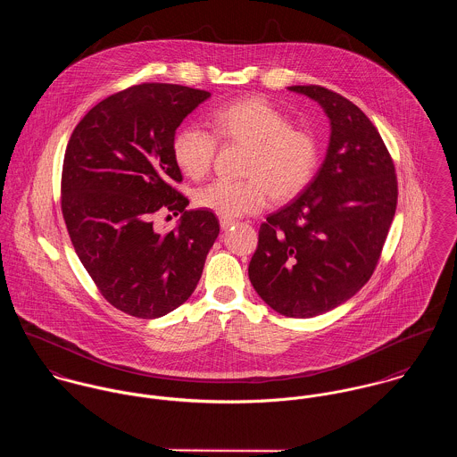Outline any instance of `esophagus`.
Masks as SVG:
<instances>
[{"label":"esophagus","mask_w":457,"mask_h":457,"mask_svg":"<svg viewBox=\"0 0 457 457\" xmlns=\"http://www.w3.org/2000/svg\"><path fill=\"white\" fill-rule=\"evenodd\" d=\"M232 225H236V221L230 220V218H221V220H220V227H221L223 230H228Z\"/></svg>","instance_id":"obj_1"}]
</instances>
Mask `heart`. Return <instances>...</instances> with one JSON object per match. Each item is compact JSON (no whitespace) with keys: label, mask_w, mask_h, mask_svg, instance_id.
<instances>
[{"label":"heart","mask_w":457,"mask_h":457,"mask_svg":"<svg viewBox=\"0 0 457 457\" xmlns=\"http://www.w3.org/2000/svg\"><path fill=\"white\" fill-rule=\"evenodd\" d=\"M209 125L216 137L250 145L245 174L250 179H214L198 188L195 204L223 218L263 209L269 190L276 198L297 195L319 167V142L312 131L294 129L288 116L263 98H246L214 109ZM216 137L190 123L174 135L178 167L192 179L204 178L214 162Z\"/></svg>","instance_id":"1"}]
</instances>
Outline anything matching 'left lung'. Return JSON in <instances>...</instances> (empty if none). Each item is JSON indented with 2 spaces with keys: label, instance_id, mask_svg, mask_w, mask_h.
Here are the masks:
<instances>
[{
  "label": "left lung",
  "instance_id": "8db88e82",
  "mask_svg": "<svg viewBox=\"0 0 457 457\" xmlns=\"http://www.w3.org/2000/svg\"><path fill=\"white\" fill-rule=\"evenodd\" d=\"M288 89L324 109L326 160L301 195L262 223L248 274L274 312L312 319L371 278L394 220L397 179L380 133L357 105L322 86Z\"/></svg>",
  "mask_w": 457,
  "mask_h": 457
}]
</instances>
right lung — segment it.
<instances>
[{"label": "right lung", "instance_id": "add662e5", "mask_svg": "<svg viewBox=\"0 0 457 457\" xmlns=\"http://www.w3.org/2000/svg\"><path fill=\"white\" fill-rule=\"evenodd\" d=\"M211 96L179 84H138L95 105L65 151L62 209L75 253L102 295L137 319H160L195 290L220 234L218 218L190 204L172 140L183 120ZM158 210L181 213L160 235Z\"/></svg>", "mask_w": 457, "mask_h": 457}]
</instances>
